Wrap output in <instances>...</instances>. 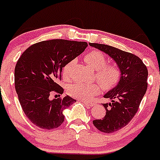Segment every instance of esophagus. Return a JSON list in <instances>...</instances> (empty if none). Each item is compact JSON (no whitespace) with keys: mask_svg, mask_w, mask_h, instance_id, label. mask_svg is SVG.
Segmentation results:
<instances>
[{"mask_svg":"<svg viewBox=\"0 0 160 160\" xmlns=\"http://www.w3.org/2000/svg\"><path fill=\"white\" fill-rule=\"evenodd\" d=\"M83 104H86V106H88V107L89 108H91L93 107V106H94V104L93 103H90V102H87V101H83Z\"/></svg>","mask_w":160,"mask_h":160,"instance_id":"1","label":"esophagus"}]
</instances>
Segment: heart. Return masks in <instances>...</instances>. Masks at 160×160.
<instances>
[{
  "label": "heart",
  "mask_w": 160,
  "mask_h": 160,
  "mask_svg": "<svg viewBox=\"0 0 160 160\" xmlns=\"http://www.w3.org/2000/svg\"><path fill=\"white\" fill-rule=\"evenodd\" d=\"M84 60L91 68L97 70V78L101 83L98 82L93 83L75 82L67 88V93L70 96L79 100L88 101L101 91L102 86L104 89L111 90L120 81L122 77L120 67L115 63H107L106 56L101 51L91 50L85 55ZM71 65L72 62H70L62 68V75L65 80L70 78Z\"/></svg>",
  "instance_id": "obj_1"
}]
</instances>
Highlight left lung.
Returning a JSON list of instances; mask_svg holds the SVG:
<instances>
[{"instance_id":"1","label":"left lung","mask_w":160,"mask_h":160,"mask_svg":"<svg viewBox=\"0 0 160 160\" xmlns=\"http://www.w3.org/2000/svg\"><path fill=\"white\" fill-rule=\"evenodd\" d=\"M90 46L109 55L122 70L117 86L104 94L111 103L103 104L106 114L93 121L98 130L112 133L126 126L138 111L147 90L148 70L142 59L132 53L104 44L89 43Z\"/></svg>"}]
</instances>
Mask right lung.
<instances>
[{"instance_id":"1","label":"right lung","mask_w":160,"mask_h":160,"mask_svg":"<svg viewBox=\"0 0 160 160\" xmlns=\"http://www.w3.org/2000/svg\"><path fill=\"white\" fill-rule=\"evenodd\" d=\"M85 42L52 39L32 45L14 68V85L19 102L30 122L38 128L53 129L64 122V109L76 100L70 96L49 99L51 93L62 94L58 82L66 64L81 54Z\"/></svg>"}]
</instances>
